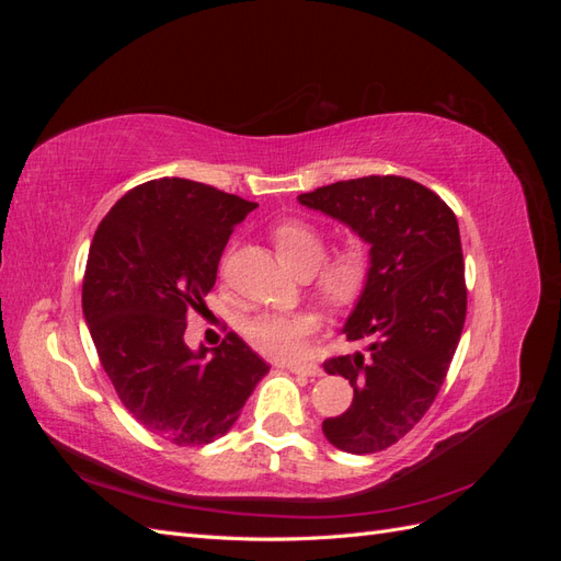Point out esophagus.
<instances>
[{
  "label": "esophagus",
  "instance_id": "34e87169",
  "mask_svg": "<svg viewBox=\"0 0 561 561\" xmlns=\"http://www.w3.org/2000/svg\"><path fill=\"white\" fill-rule=\"evenodd\" d=\"M295 375H304V377H322V367L318 363H287L285 365Z\"/></svg>",
  "mask_w": 561,
  "mask_h": 561
}]
</instances>
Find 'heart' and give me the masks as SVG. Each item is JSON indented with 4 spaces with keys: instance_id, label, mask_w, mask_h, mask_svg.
Returning a JSON list of instances; mask_svg holds the SVG:
<instances>
[{
    "instance_id": "heart-1",
    "label": "heart",
    "mask_w": 561,
    "mask_h": 561,
    "mask_svg": "<svg viewBox=\"0 0 561 561\" xmlns=\"http://www.w3.org/2000/svg\"><path fill=\"white\" fill-rule=\"evenodd\" d=\"M274 245L283 264L295 274H311L318 268L316 285L320 295L332 304H346L360 295L367 283L371 254L365 241L351 239L332 257H325V236L301 219H287L274 229ZM320 328V320L311 311L266 313L252 318L245 325V339L254 351L268 358L290 360L299 358L307 348L309 336Z\"/></svg>"
}]
</instances>
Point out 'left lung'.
Segmentation results:
<instances>
[{
  "label": "left lung",
  "mask_w": 561,
  "mask_h": 561,
  "mask_svg": "<svg viewBox=\"0 0 561 561\" xmlns=\"http://www.w3.org/2000/svg\"><path fill=\"white\" fill-rule=\"evenodd\" d=\"M299 203L369 245V276L342 330L367 344V358L336 355L322 365L353 386L351 407L322 421V433L342 451L375 454L428 412L461 339L468 293L456 215L398 175L334 182L299 194Z\"/></svg>",
  "instance_id": "8db88e82"
}]
</instances>
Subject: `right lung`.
I'll return each instance as SVG.
<instances>
[{
	"label": "right lung",
	"instance_id": "add662e5",
	"mask_svg": "<svg viewBox=\"0 0 561 561\" xmlns=\"http://www.w3.org/2000/svg\"><path fill=\"white\" fill-rule=\"evenodd\" d=\"M254 208L161 178L118 198L93 236L81 307L98 358L135 421L180 447L229 433L268 371L233 332L213 351L184 342L186 316L206 309L229 236Z\"/></svg>",
	"mask_w": 561,
	"mask_h": 561
}]
</instances>
